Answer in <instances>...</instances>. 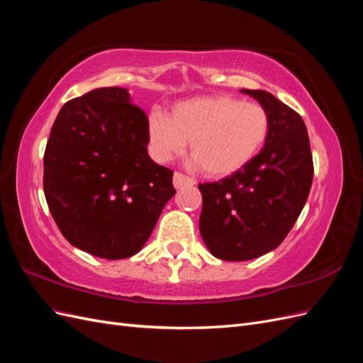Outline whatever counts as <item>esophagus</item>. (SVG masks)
Here are the masks:
<instances>
[{
  "label": "esophagus",
  "instance_id": "esophagus-1",
  "mask_svg": "<svg viewBox=\"0 0 363 363\" xmlns=\"http://www.w3.org/2000/svg\"><path fill=\"white\" fill-rule=\"evenodd\" d=\"M172 183H174L175 189H180V188H183V186H194L195 180L188 177V175L182 174V172H175L174 177H172Z\"/></svg>",
  "mask_w": 363,
  "mask_h": 363
}]
</instances>
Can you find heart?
Returning a JSON list of instances; mask_svg holds the SVG:
<instances>
[{"label":"heart","instance_id":"heart-1","mask_svg":"<svg viewBox=\"0 0 363 363\" xmlns=\"http://www.w3.org/2000/svg\"><path fill=\"white\" fill-rule=\"evenodd\" d=\"M269 133V115L259 103L207 95L175 104L171 116L148 119V144L157 162L182 155L188 140L195 163L208 177L235 174L255 159Z\"/></svg>","mask_w":363,"mask_h":363}]
</instances>
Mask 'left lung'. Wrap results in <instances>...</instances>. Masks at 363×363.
Listing matches in <instances>:
<instances>
[{
    "label": "left lung",
    "mask_w": 363,
    "mask_h": 363,
    "mask_svg": "<svg viewBox=\"0 0 363 363\" xmlns=\"http://www.w3.org/2000/svg\"><path fill=\"white\" fill-rule=\"evenodd\" d=\"M269 115L265 147L221 182L203 183L200 233L221 260L242 262L277 248L311 192L313 162L303 118L267 91L240 89Z\"/></svg>",
    "instance_id": "8db88e82"
}]
</instances>
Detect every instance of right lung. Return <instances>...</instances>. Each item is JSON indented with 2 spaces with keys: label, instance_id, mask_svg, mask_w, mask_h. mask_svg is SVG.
Instances as JSON below:
<instances>
[{
  "label": "right lung",
  "instance_id": "1",
  "mask_svg": "<svg viewBox=\"0 0 363 363\" xmlns=\"http://www.w3.org/2000/svg\"><path fill=\"white\" fill-rule=\"evenodd\" d=\"M148 118L124 87L65 103L43 156V192L68 242L92 256H135L175 194L148 156Z\"/></svg>",
  "mask_w": 363,
  "mask_h": 363
}]
</instances>
